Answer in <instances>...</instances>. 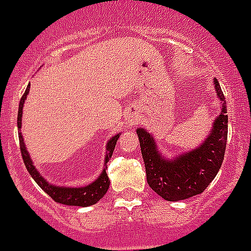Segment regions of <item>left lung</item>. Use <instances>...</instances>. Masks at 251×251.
I'll return each instance as SVG.
<instances>
[{"label": "left lung", "mask_w": 251, "mask_h": 251, "mask_svg": "<svg viewBox=\"0 0 251 251\" xmlns=\"http://www.w3.org/2000/svg\"><path fill=\"white\" fill-rule=\"evenodd\" d=\"M215 88L219 99L224 101L226 98L216 80ZM223 104L222 113L216 118L206 142L194 151L179 155L176 160L161 159L152 137L146 130H137L147 182L165 201L177 202L201 194L218 175L224 160L228 137V114L226 102Z\"/></svg>", "instance_id": "obj_1"}]
</instances>
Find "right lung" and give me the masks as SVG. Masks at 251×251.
Listing matches in <instances>:
<instances>
[{
  "label": "right lung",
  "mask_w": 251,
  "mask_h": 251,
  "mask_svg": "<svg viewBox=\"0 0 251 251\" xmlns=\"http://www.w3.org/2000/svg\"><path fill=\"white\" fill-rule=\"evenodd\" d=\"M29 84L28 87L25 88V94L21 98V102H19V110H18V127H21L22 124V108H23V102L25 100V96L28 95ZM19 134V145H21V152L22 157H23V161H25V165L27 168V171L32 178L36 181V183L43 189V190L47 193V194L50 197V198L57 203H62V204H66V206H80V207H87L92 206L95 203H98L100 199L105 195L108 187H109V177L106 175L105 169L102 171L101 176L99 177L95 182H92L88 186L84 187H58L53 186L50 183H48L45 181L39 172L36 171V168L32 165V161L29 159V155L27 152V150L25 147V143H23V138H22L21 133ZM118 135L113 137L109 141L108 146H106V150H108V153H106L105 163L112 157V153H113V150L116 147V143H117Z\"/></svg>",
  "instance_id": "obj_1"
}]
</instances>
